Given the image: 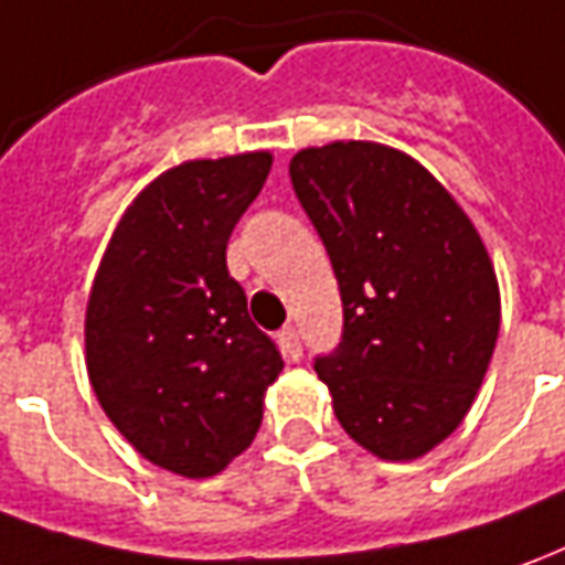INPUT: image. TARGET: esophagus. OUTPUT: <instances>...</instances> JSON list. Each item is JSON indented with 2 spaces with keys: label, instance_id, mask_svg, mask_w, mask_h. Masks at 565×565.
Segmentation results:
<instances>
[{
  "label": "esophagus",
  "instance_id": "obj_1",
  "mask_svg": "<svg viewBox=\"0 0 565 565\" xmlns=\"http://www.w3.org/2000/svg\"><path fill=\"white\" fill-rule=\"evenodd\" d=\"M279 338V350H282V356L291 360V363H298L301 360V341H298V329L295 326H286L282 332L276 334Z\"/></svg>",
  "mask_w": 565,
  "mask_h": 565
}]
</instances>
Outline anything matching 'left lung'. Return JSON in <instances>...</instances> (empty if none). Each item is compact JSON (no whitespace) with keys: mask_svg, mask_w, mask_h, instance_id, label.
Wrapping results in <instances>:
<instances>
[{"mask_svg":"<svg viewBox=\"0 0 565 565\" xmlns=\"http://www.w3.org/2000/svg\"><path fill=\"white\" fill-rule=\"evenodd\" d=\"M289 174L344 305L341 348L313 369L353 443L415 461L465 422L486 379L501 326L492 258L452 193L396 147H305Z\"/></svg>","mask_w":565,"mask_h":565,"instance_id":"left-lung-1","label":"left lung"}]
</instances>
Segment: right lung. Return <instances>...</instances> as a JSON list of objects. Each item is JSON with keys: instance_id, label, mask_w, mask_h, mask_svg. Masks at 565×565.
I'll list each match as a JSON object with an SVG mask.
<instances>
[{"instance_id": "1", "label": "right lung", "mask_w": 565, "mask_h": 565, "mask_svg": "<svg viewBox=\"0 0 565 565\" xmlns=\"http://www.w3.org/2000/svg\"><path fill=\"white\" fill-rule=\"evenodd\" d=\"M274 153L190 159L119 217L85 307V369L135 452L186 480L215 477L258 434L282 372L227 270V239Z\"/></svg>"}]
</instances>
